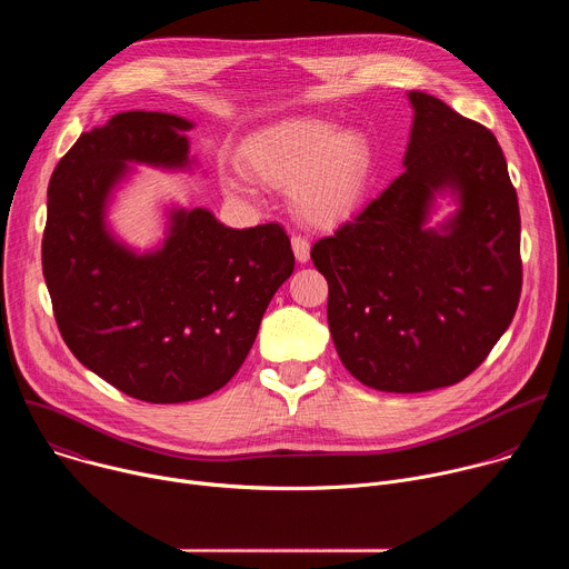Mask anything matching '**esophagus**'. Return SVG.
I'll list each match as a JSON object with an SVG mask.
<instances>
[{
    "mask_svg": "<svg viewBox=\"0 0 569 569\" xmlns=\"http://www.w3.org/2000/svg\"><path fill=\"white\" fill-rule=\"evenodd\" d=\"M292 252L299 263H306L310 259V242L303 236H292Z\"/></svg>",
    "mask_w": 569,
    "mask_h": 569,
    "instance_id": "1",
    "label": "esophagus"
}]
</instances>
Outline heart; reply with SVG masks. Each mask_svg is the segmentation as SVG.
<instances>
[{
  "label": "heart",
  "instance_id": "obj_1",
  "mask_svg": "<svg viewBox=\"0 0 569 569\" xmlns=\"http://www.w3.org/2000/svg\"><path fill=\"white\" fill-rule=\"evenodd\" d=\"M246 176L292 189L297 216L310 224H333L360 202L371 167L367 139L356 130L338 132L329 119L299 117L254 134L240 152ZM231 191H242L229 182Z\"/></svg>",
  "mask_w": 569,
  "mask_h": 569
}]
</instances>
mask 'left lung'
Masks as SVG:
<instances>
[{"mask_svg": "<svg viewBox=\"0 0 569 569\" xmlns=\"http://www.w3.org/2000/svg\"><path fill=\"white\" fill-rule=\"evenodd\" d=\"M405 171L310 259L329 283L342 365L378 391L419 393L470 376L509 329L522 290L520 209L496 134L410 92ZM462 209L448 234L422 229L431 193Z\"/></svg>", "mask_w": 569, "mask_h": 569, "instance_id": "obj_1", "label": "left lung"}]
</instances>
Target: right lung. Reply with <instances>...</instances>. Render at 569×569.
<instances>
[{
  "label": "right lung",
  "instance_id": "right-lung-1",
  "mask_svg": "<svg viewBox=\"0 0 569 569\" xmlns=\"http://www.w3.org/2000/svg\"><path fill=\"white\" fill-rule=\"evenodd\" d=\"M189 128L167 112H121L78 137L47 191L42 272L58 331L88 369L146 402L224 387L295 270L279 222L229 229L207 209L176 211L164 248L146 257L108 233L103 207L126 161L184 167Z\"/></svg>",
  "mask_w": 569,
  "mask_h": 569
}]
</instances>
